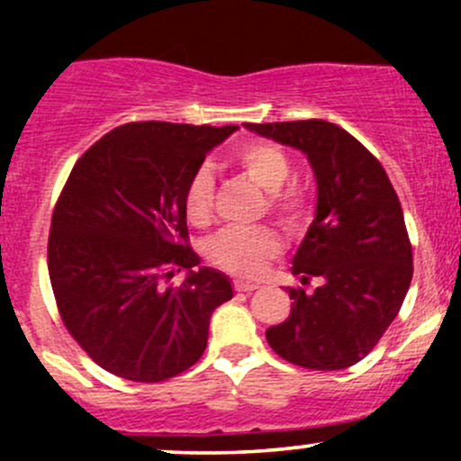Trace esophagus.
Returning a JSON list of instances; mask_svg holds the SVG:
<instances>
[{
	"instance_id": "1",
	"label": "esophagus",
	"mask_w": 461,
	"mask_h": 461,
	"mask_svg": "<svg viewBox=\"0 0 461 461\" xmlns=\"http://www.w3.org/2000/svg\"><path fill=\"white\" fill-rule=\"evenodd\" d=\"M258 288H260V285L253 282H242V279H236L234 282L236 293H251V290H258Z\"/></svg>"
}]
</instances>
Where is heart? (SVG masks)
<instances>
[{
  "label": "heart",
  "instance_id": "obj_1",
  "mask_svg": "<svg viewBox=\"0 0 461 461\" xmlns=\"http://www.w3.org/2000/svg\"><path fill=\"white\" fill-rule=\"evenodd\" d=\"M230 164L267 190V210L288 231L303 230L310 219V193L297 182H288V156L273 142L251 140L231 149ZM184 210L193 225L203 227L214 214V177L208 167H199L188 179L184 193ZM284 242L268 227L242 230L230 227L214 236L208 245V258L214 267L238 275V277H260L267 264L282 253Z\"/></svg>",
  "mask_w": 461,
  "mask_h": 461
}]
</instances>
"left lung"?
<instances>
[{
  "label": "left lung",
  "mask_w": 461,
  "mask_h": 461,
  "mask_svg": "<svg viewBox=\"0 0 461 461\" xmlns=\"http://www.w3.org/2000/svg\"><path fill=\"white\" fill-rule=\"evenodd\" d=\"M247 130L303 151L314 168L316 216L294 253L301 284L290 316L267 330L285 362L340 370L373 351L410 288L411 245L403 210L382 162L336 123L321 119L245 123Z\"/></svg>",
  "instance_id": "8db88e82"
}]
</instances>
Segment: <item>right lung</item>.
<instances>
[{
  "mask_svg": "<svg viewBox=\"0 0 461 461\" xmlns=\"http://www.w3.org/2000/svg\"><path fill=\"white\" fill-rule=\"evenodd\" d=\"M238 125L140 121L102 136L73 167L51 216L47 267L62 322L95 364L140 384L193 366L210 316L234 297L188 245L184 193ZM188 270L179 286L166 282Z\"/></svg>",
  "mask_w": 461,
  "mask_h": 461,
  "instance_id": "obj_1",
  "label": "right lung"
}]
</instances>
